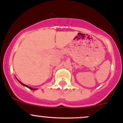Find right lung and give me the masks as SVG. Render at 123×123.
I'll list each match as a JSON object with an SVG mask.
<instances>
[{
    "instance_id": "obj_1",
    "label": "right lung",
    "mask_w": 123,
    "mask_h": 123,
    "mask_svg": "<svg viewBox=\"0 0 123 123\" xmlns=\"http://www.w3.org/2000/svg\"><path fill=\"white\" fill-rule=\"evenodd\" d=\"M19 81V82H20V83L21 84H22V85H23V86H25V87H27V88H29V89L31 90H36V89H37V88H31V87H29V86H27V85H25V84H23V83H22V82H21L20 81Z\"/></svg>"
}]
</instances>
